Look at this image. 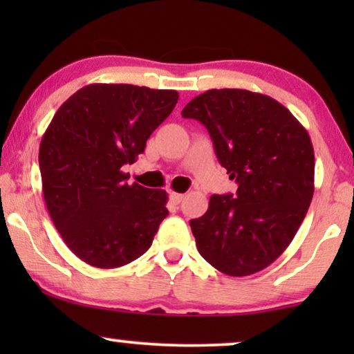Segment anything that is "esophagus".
<instances>
[{"label":"esophagus","mask_w":354,"mask_h":354,"mask_svg":"<svg viewBox=\"0 0 354 354\" xmlns=\"http://www.w3.org/2000/svg\"><path fill=\"white\" fill-rule=\"evenodd\" d=\"M169 198H171V201L174 203V205H180V201L183 200V195H182V193L171 192V193H169Z\"/></svg>","instance_id":"esophagus-1"}]
</instances>
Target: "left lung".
I'll use <instances>...</instances> for the list:
<instances>
[{
	"label": "left lung",
	"mask_w": 354,
	"mask_h": 354,
	"mask_svg": "<svg viewBox=\"0 0 354 354\" xmlns=\"http://www.w3.org/2000/svg\"><path fill=\"white\" fill-rule=\"evenodd\" d=\"M205 125L235 195H212L190 221L200 254L221 272L243 277L287 250L314 193V149L306 129L270 96L207 90L182 111Z\"/></svg>",
	"instance_id": "left-lung-1"
}]
</instances>
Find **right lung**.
Returning a JSON list of instances; mask_svg holds the SVG:
<instances>
[{"instance_id": "obj_1", "label": "right lung", "mask_w": 354, "mask_h": 354, "mask_svg": "<svg viewBox=\"0 0 354 354\" xmlns=\"http://www.w3.org/2000/svg\"><path fill=\"white\" fill-rule=\"evenodd\" d=\"M176 90L91 84L56 111L40 143L43 196L64 243L86 264L114 269L151 246L167 193L129 185L125 164L176 108Z\"/></svg>"}]
</instances>
